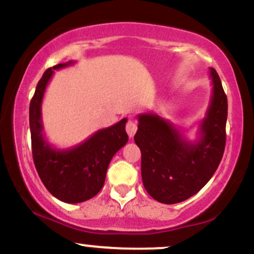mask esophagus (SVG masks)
Here are the masks:
<instances>
[{
  "label": "esophagus",
  "mask_w": 254,
  "mask_h": 254,
  "mask_svg": "<svg viewBox=\"0 0 254 254\" xmlns=\"http://www.w3.org/2000/svg\"><path fill=\"white\" fill-rule=\"evenodd\" d=\"M125 130H127V135H129V137H133V136H135L136 131H137V124L132 121V119H129V121H127V127H125Z\"/></svg>",
  "instance_id": "34e87169"
}]
</instances>
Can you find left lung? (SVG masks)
<instances>
[{"instance_id":"1","label":"left lung","mask_w":254,"mask_h":254,"mask_svg":"<svg viewBox=\"0 0 254 254\" xmlns=\"http://www.w3.org/2000/svg\"><path fill=\"white\" fill-rule=\"evenodd\" d=\"M212 93L197 141L184 137L170 121L142 113L135 143L141 149L144 189L157 202L174 204L196 194L216 172L226 145L228 103L220 76L210 68Z\"/></svg>"}]
</instances>
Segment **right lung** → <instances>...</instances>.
Segmentation results:
<instances>
[{"label":"right lung","instance_id":"add662e5","mask_svg":"<svg viewBox=\"0 0 254 254\" xmlns=\"http://www.w3.org/2000/svg\"><path fill=\"white\" fill-rule=\"evenodd\" d=\"M74 64L72 61L49 68L37 84L30 104L32 154L37 172L49 192L64 203H81L103 189L107 167L115 154L127 144V118L93 133L82 143L57 149L43 133L42 103L55 70Z\"/></svg>","mask_w":254,"mask_h":254}]
</instances>
